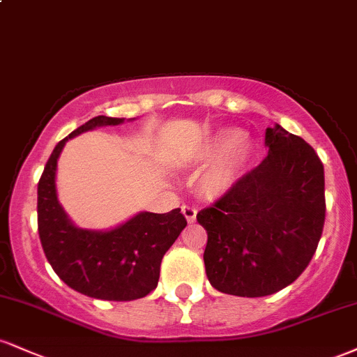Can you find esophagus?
I'll list each match as a JSON object with an SVG mask.
<instances>
[{"label": "esophagus", "mask_w": 357, "mask_h": 357, "mask_svg": "<svg viewBox=\"0 0 357 357\" xmlns=\"http://www.w3.org/2000/svg\"><path fill=\"white\" fill-rule=\"evenodd\" d=\"M181 211H183V215L186 216L188 223H192V221L196 220V213H198V208L191 206V204H183Z\"/></svg>", "instance_id": "1"}]
</instances>
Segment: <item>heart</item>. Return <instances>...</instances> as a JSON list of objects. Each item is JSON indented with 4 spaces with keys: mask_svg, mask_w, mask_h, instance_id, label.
I'll use <instances>...</instances> for the list:
<instances>
[{
    "mask_svg": "<svg viewBox=\"0 0 357 357\" xmlns=\"http://www.w3.org/2000/svg\"><path fill=\"white\" fill-rule=\"evenodd\" d=\"M248 154L245 134L238 129H221L206 139L198 151L203 162H215L203 178V188L208 195H223L235 184L241 165Z\"/></svg>",
    "mask_w": 357,
    "mask_h": 357,
    "instance_id": "1",
    "label": "heart"
}]
</instances>
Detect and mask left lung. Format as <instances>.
Instances as JSON below:
<instances>
[{
    "label": "left lung",
    "instance_id": "1",
    "mask_svg": "<svg viewBox=\"0 0 357 357\" xmlns=\"http://www.w3.org/2000/svg\"><path fill=\"white\" fill-rule=\"evenodd\" d=\"M268 154L196 215L208 233L210 284L238 297L272 296L312 260L326 221L324 165L280 126L265 134Z\"/></svg>",
    "mask_w": 357,
    "mask_h": 357
}]
</instances>
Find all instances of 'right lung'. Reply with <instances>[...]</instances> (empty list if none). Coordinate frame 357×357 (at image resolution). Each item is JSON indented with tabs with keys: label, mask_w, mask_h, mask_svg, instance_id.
Listing matches in <instances>:
<instances>
[{
	"label": "right lung",
	"mask_w": 357,
	"mask_h": 357,
	"mask_svg": "<svg viewBox=\"0 0 357 357\" xmlns=\"http://www.w3.org/2000/svg\"><path fill=\"white\" fill-rule=\"evenodd\" d=\"M124 119L97 116L55 146L38 181V235L52 268L70 289L100 301L146 297L158 287L161 260L188 225L179 208L139 213L110 231L73 227L56 199V159L70 137Z\"/></svg>",
	"instance_id": "right-lung-1"
}]
</instances>
